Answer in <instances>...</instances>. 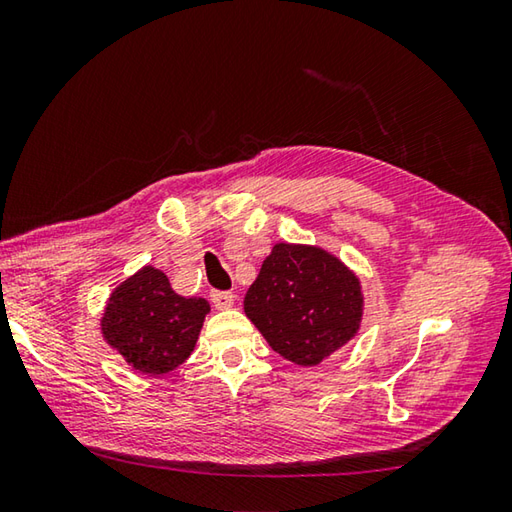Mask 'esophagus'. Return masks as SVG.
<instances>
[{
	"label": "esophagus",
	"mask_w": 512,
	"mask_h": 512,
	"mask_svg": "<svg viewBox=\"0 0 512 512\" xmlns=\"http://www.w3.org/2000/svg\"><path fill=\"white\" fill-rule=\"evenodd\" d=\"M210 300H212V304H215V309L224 311V309H230V306L235 304V295H232L230 291H212Z\"/></svg>",
	"instance_id": "obj_1"
}]
</instances>
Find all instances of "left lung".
<instances>
[{
    "instance_id": "left-lung-1",
    "label": "left lung",
    "mask_w": 512,
    "mask_h": 512,
    "mask_svg": "<svg viewBox=\"0 0 512 512\" xmlns=\"http://www.w3.org/2000/svg\"><path fill=\"white\" fill-rule=\"evenodd\" d=\"M365 309L360 277L329 250L275 244L244 297V311L273 351L315 367L356 338Z\"/></svg>"
}]
</instances>
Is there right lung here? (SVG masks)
Masks as SVG:
<instances>
[{
    "label": "right lung",
    "instance_id": "add662e5",
    "mask_svg": "<svg viewBox=\"0 0 512 512\" xmlns=\"http://www.w3.org/2000/svg\"><path fill=\"white\" fill-rule=\"evenodd\" d=\"M208 313V300L179 295L147 264L111 291L100 333L138 374L163 376L190 358Z\"/></svg>",
    "mask_w": 512,
    "mask_h": 512
}]
</instances>
